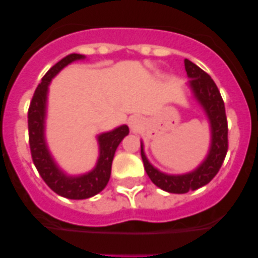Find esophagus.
I'll return each mask as SVG.
<instances>
[{"instance_id": "1", "label": "esophagus", "mask_w": 258, "mask_h": 258, "mask_svg": "<svg viewBox=\"0 0 258 258\" xmlns=\"http://www.w3.org/2000/svg\"><path fill=\"white\" fill-rule=\"evenodd\" d=\"M139 124H140V121L137 117H132V118L130 119V126H131L132 130H136L137 127H139Z\"/></svg>"}]
</instances>
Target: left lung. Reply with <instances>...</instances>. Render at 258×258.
<instances>
[{"label": "left lung", "instance_id": "left-lung-1", "mask_svg": "<svg viewBox=\"0 0 258 258\" xmlns=\"http://www.w3.org/2000/svg\"><path fill=\"white\" fill-rule=\"evenodd\" d=\"M184 69L189 77V87L200 105L204 107L211 124V147L206 160L195 171L184 175H166L153 167L146 158L141 142V157L151 181L170 194H186L205 186L217 175L228 150V127L225 103L215 81L209 74L189 59H184Z\"/></svg>", "mask_w": 258, "mask_h": 258}]
</instances>
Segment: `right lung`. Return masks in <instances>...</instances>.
<instances>
[{
    "instance_id": "add662e5",
    "label": "right lung",
    "mask_w": 258,
    "mask_h": 258,
    "mask_svg": "<svg viewBox=\"0 0 258 258\" xmlns=\"http://www.w3.org/2000/svg\"><path fill=\"white\" fill-rule=\"evenodd\" d=\"M82 58H85L83 54L71 53L52 66L36 88L28 107V141H30L33 163L49 188L59 196L70 200L90 199L105 188L111 176V166H112L116 148L130 132L128 127L122 124L113 131L101 134L97 137L100 145V157L96 163V167L85 175L76 176V177L67 176L54 163L45 141V117L48 85L63 67Z\"/></svg>"
}]
</instances>
